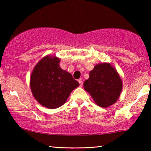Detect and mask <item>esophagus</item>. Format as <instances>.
Masks as SVG:
<instances>
[{
  "label": "esophagus",
  "instance_id": "obj_1",
  "mask_svg": "<svg viewBox=\"0 0 151 151\" xmlns=\"http://www.w3.org/2000/svg\"><path fill=\"white\" fill-rule=\"evenodd\" d=\"M78 83H79V85H80L81 86H82L83 85V81L81 80V79H79V80H78Z\"/></svg>",
  "mask_w": 151,
  "mask_h": 151
}]
</instances>
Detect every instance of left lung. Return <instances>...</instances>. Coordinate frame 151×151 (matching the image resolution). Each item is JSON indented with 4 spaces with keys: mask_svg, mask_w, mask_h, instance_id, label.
<instances>
[{
    "mask_svg": "<svg viewBox=\"0 0 151 151\" xmlns=\"http://www.w3.org/2000/svg\"><path fill=\"white\" fill-rule=\"evenodd\" d=\"M83 86L96 104L106 108L118 100L122 84L115 68L109 63H103L94 66Z\"/></svg>",
    "mask_w": 151,
    "mask_h": 151,
    "instance_id": "8db88e82",
    "label": "left lung"
}]
</instances>
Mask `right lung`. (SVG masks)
<instances>
[{
    "label": "right lung",
    "instance_id": "add662e5",
    "mask_svg": "<svg viewBox=\"0 0 151 151\" xmlns=\"http://www.w3.org/2000/svg\"><path fill=\"white\" fill-rule=\"evenodd\" d=\"M60 59L47 56L35 66L30 76V88L37 101L47 108L60 107L79 83L59 66Z\"/></svg>",
    "mask_w": 151,
    "mask_h": 151
}]
</instances>
